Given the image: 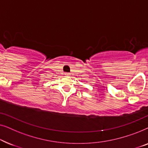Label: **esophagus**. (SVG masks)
Wrapping results in <instances>:
<instances>
[{
	"instance_id": "34e87169",
	"label": "esophagus",
	"mask_w": 148,
	"mask_h": 148,
	"mask_svg": "<svg viewBox=\"0 0 148 148\" xmlns=\"http://www.w3.org/2000/svg\"><path fill=\"white\" fill-rule=\"evenodd\" d=\"M64 75H65L66 76H69V75H71V73H65Z\"/></svg>"
}]
</instances>
